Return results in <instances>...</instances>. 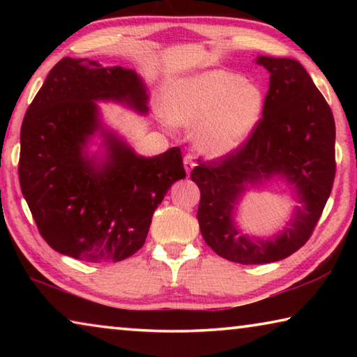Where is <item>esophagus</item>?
Wrapping results in <instances>:
<instances>
[{"label":"esophagus","instance_id":"esophagus-1","mask_svg":"<svg viewBox=\"0 0 357 357\" xmlns=\"http://www.w3.org/2000/svg\"><path fill=\"white\" fill-rule=\"evenodd\" d=\"M195 160H193L192 155H185L184 157V170L187 174H190V172L193 170V167H195Z\"/></svg>","mask_w":357,"mask_h":357}]
</instances>
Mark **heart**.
Here are the masks:
<instances>
[{
    "label": "heart",
    "mask_w": 357,
    "mask_h": 357,
    "mask_svg": "<svg viewBox=\"0 0 357 357\" xmlns=\"http://www.w3.org/2000/svg\"><path fill=\"white\" fill-rule=\"evenodd\" d=\"M264 99L255 84L229 70L214 69L178 82L165 99L164 124L193 128L197 148L219 157L243 144L257 128Z\"/></svg>",
    "instance_id": "heart-1"
}]
</instances>
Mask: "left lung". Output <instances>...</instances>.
<instances>
[{
    "mask_svg": "<svg viewBox=\"0 0 357 357\" xmlns=\"http://www.w3.org/2000/svg\"><path fill=\"white\" fill-rule=\"evenodd\" d=\"M269 72L263 118L243 146L203 162L190 178L202 198L197 219L217 255L241 264H264L299 250L315 228L335 176V123L315 83L291 58L257 56ZM285 180L300 203L287 227L274 237L244 235L236 209L253 186Z\"/></svg>",
    "mask_w": 357,
    "mask_h": 357,
    "instance_id": "obj_1",
    "label": "left lung"
}]
</instances>
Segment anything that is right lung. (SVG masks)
<instances>
[{
  "label": "right lung",
  "instance_id": "1",
  "mask_svg": "<svg viewBox=\"0 0 357 357\" xmlns=\"http://www.w3.org/2000/svg\"><path fill=\"white\" fill-rule=\"evenodd\" d=\"M98 102L149 112L148 86L135 70L63 58L23 118L19 178L53 250L116 263L142 249L155 208L185 172L178 146L153 157L137 154L104 124ZM94 139L98 149L91 151Z\"/></svg>",
  "mask_w": 357,
  "mask_h": 357
}]
</instances>
